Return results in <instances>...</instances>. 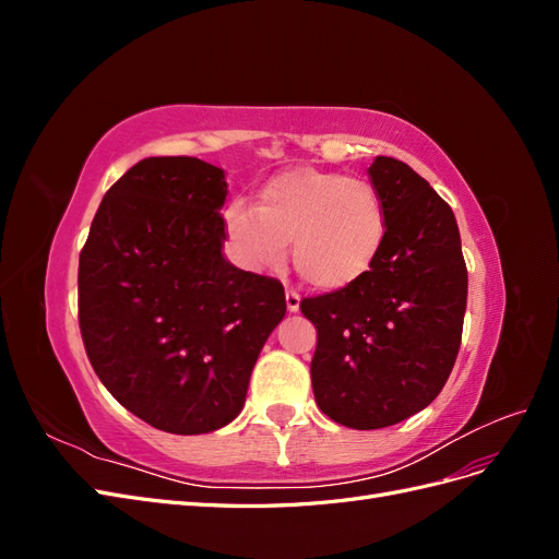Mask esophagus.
I'll list each match as a JSON object with an SVG mask.
<instances>
[{
    "instance_id": "esophagus-1",
    "label": "esophagus",
    "mask_w": 559,
    "mask_h": 559,
    "mask_svg": "<svg viewBox=\"0 0 559 559\" xmlns=\"http://www.w3.org/2000/svg\"><path fill=\"white\" fill-rule=\"evenodd\" d=\"M286 310H289V312L300 310V296L296 292H286Z\"/></svg>"
}]
</instances>
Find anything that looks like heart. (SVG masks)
Returning <instances> with one entry per match:
<instances>
[{"mask_svg":"<svg viewBox=\"0 0 559 559\" xmlns=\"http://www.w3.org/2000/svg\"><path fill=\"white\" fill-rule=\"evenodd\" d=\"M224 224L235 257L251 270L277 267L292 242L296 273L319 292H345L376 267L389 218L376 186L317 167L270 177L251 210L233 202Z\"/></svg>","mask_w":559,"mask_h":559,"instance_id":"b5f03b06","label":"heart"}]
</instances>
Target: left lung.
Listing matches in <instances>:
<instances>
[{"label":"left lung","mask_w":559,"mask_h":559,"mask_svg":"<svg viewBox=\"0 0 559 559\" xmlns=\"http://www.w3.org/2000/svg\"><path fill=\"white\" fill-rule=\"evenodd\" d=\"M368 177L389 218L376 267L345 292L300 302L317 329L310 376L319 411L361 431L399 425L441 394L468 292L448 202L396 158L378 156Z\"/></svg>","instance_id":"8db88e82"}]
</instances>
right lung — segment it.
Returning a JSON list of instances; mask_svg holds the SVG:
<instances>
[{"label":"right lung","mask_w":559,"mask_h":559,"mask_svg":"<svg viewBox=\"0 0 559 559\" xmlns=\"http://www.w3.org/2000/svg\"><path fill=\"white\" fill-rule=\"evenodd\" d=\"M226 195L222 167L144 158L99 202L79 257V326L95 373L167 433H210L238 417L286 314L277 280L224 259Z\"/></svg>","instance_id":"1"}]
</instances>
